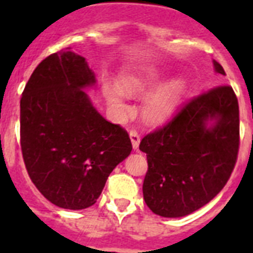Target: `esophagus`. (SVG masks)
I'll return each instance as SVG.
<instances>
[{
  "label": "esophagus",
  "instance_id": "esophagus-1",
  "mask_svg": "<svg viewBox=\"0 0 253 253\" xmlns=\"http://www.w3.org/2000/svg\"><path fill=\"white\" fill-rule=\"evenodd\" d=\"M130 139L131 143H132V148L135 151H138L139 148V143H140V136L136 131H130Z\"/></svg>",
  "mask_w": 253,
  "mask_h": 253
}]
</instances>
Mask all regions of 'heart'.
Here are the masks:
<instances>
[{
  "label": "heart",
  "instance_id": "heart-1",
  "mask_svg": "<svg viewBox=\"0 0 253 253\" xmlns=\"http://www.w3.org/2000/svg\"><path fill=\"white\" fill-rule=\"evenodd\" d=\"M166 77V71L158 67L125 69L119 75V85L103 81L102 93L113 110L125 113L127 109L125 93L130 95L146 94L156 87L157 89L154 88L155 90L151 91L144 99L143 117L148 123L159 125L172 118L188 91V83L182 77L170 79L161 85Z\"/></svg>",
  "mask_w": 253,
  "mask_h": 253
}]
</instances>
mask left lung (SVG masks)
I'll list each match as a JSON object with an SVG mask.
<instances>
[{
    "label": "left lung",
    "mask_w": 253,
    "mask_h": 253,
    "mask_svg": "<svg viewBox=\"0 0 253 253\" xmlns=\"http://www.w3.org/2000/svg\"><path fill=\"white\" fill-rule=\"evenodd\" d=\"M216 73L226 75L212 60ZM148 170L143 197L152 212L166 218L192 214L223 189L239 151V105L231 86L205 91L186 103L164 127L139 146Z\"/></svg>",
    "instance_id": "1"
}]
</instances>
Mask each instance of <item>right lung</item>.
Segmentation results:
<instances>
[{
	"label": "right lung",
	"instance_id": "obj_1",
	"mask_svg": "<svg viewBox=\"0 0 253 253\" xmlns=\"http://www.w3.org/2000/svg\"><path fill=\"white\" fill-rule=\"evenodd\" d=\"M86 59L71 48L45 57L21 98V148L30 178L59 208L83 210L130 155L126 130L107 122L85 90L95 86Z\"/></svg>",
	"mask_w": 253,
	"mask_h": 253
}]
</instances>
